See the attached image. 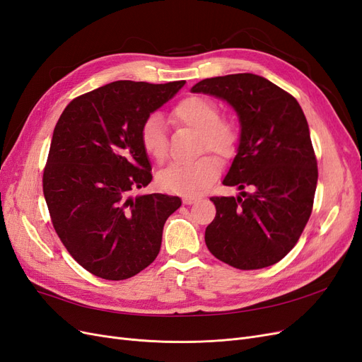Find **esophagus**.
<instances>
[{
  "mask_svg": "<svg viewBox=\"0 0 362 362\" xmlns=\"http://www.w3.org/2000/svg\"><path fill=\"white\" fill-rule=\"evenodd\" d=\"M199 199H201L199 196H184V198H182V202H184L185 205H190V204L198 202Z\"/></svg>",
  "mask_w": 362,
  "mask_h": 362,
  "instance_id": "34e87169",
  "label": "esophagus"
}]
</instances>
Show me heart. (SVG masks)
<instances>
[{
    "label": "heart",
    "mask_w": 362,
    "mask_h": 362,
    "mask_svg": "<svg viewBox=\"0 0 362 362\" xmlns=\"http://www.w3.org/2000/svg\"><path fill=\"white\" fill-rule=\"evenodd\" d=\"M175 122L199 131L198 151H211L222 157L233 156L238 141L233 119L218 116V105L205 96L184 98L172 110ZM140 144L157 163L168 158L169 144L161 116L151 115L140 128ZM222 164L214 156H201L192 161L172 163L158 173L160 187L182 196H199L221 175Z\"/></svg>",
    "instance_id": "1"
}]
</instances>
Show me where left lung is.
<instances>
[{
	"mask_svg": "<svg viewBox=\"0 0 362 362\" xmlns=\"http://www.w3.org/2000/svg\"><path fill=\"white\" fill-rule=\"evenodd\" d=\"M193 93L226 101L240 122L237 154L223 185L244 196H214L205 245L242 270L269 267L298 243L313 210L317 160L299 103L264 76L233 74L196 83Z\"/></svg>",
	"mask_w": 362,
	"mask_h": 362,
	"instance_id": "left-lung-1",
	"label": "left lung"
}]
</instances>
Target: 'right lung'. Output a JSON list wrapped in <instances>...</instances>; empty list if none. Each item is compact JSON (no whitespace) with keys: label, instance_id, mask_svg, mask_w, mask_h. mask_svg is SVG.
I'll use <instances>...</instances> for the list:
<instances>
[{"label":"right lung","instance_id":"right-lung-1","mask_svg":"<svg viewBox=\"0 0 362 362\" xmlns=\"http://www.w3.org/2000/svg\"><path fill=\"white\" fill-rule=\"evenodd\" d=\"M184 84L113 81L75 98L54 128L43 194L62 243L98 278L122 281L146 269L181 206L178 196L131 192L152 181L140 128Z\"/></svg>","mask_w":362,"mask_h":362}]
</instances>
